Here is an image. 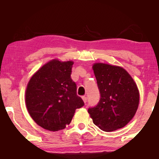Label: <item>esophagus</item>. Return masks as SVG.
<instances>
[{"label":"esophagus","mask_w":159,"mask_h":159,"mask_svg":"<svg viewBox=\"0 0 159 159\" xmlns=\"http://www.w3.org/2000/svg\"><path fill=\"white\" fill-rule=\"evenodd\" d=\"M82 99H83V102H84V103H86V102H87V98H86V97L83 96L82 97Z\"/></svg>","instance_id":"obj_1"}]
</instances>
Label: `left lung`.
Listing matches in <instances>:
<instances>
[{
    "mask_svg": "<svg viewBox=\"0 0 159 159\" xmlns=\"http://www.w3.org/2000/svg\"><path fill=\"white\" fill-rule=\"evenodd\" d=\"M93 69L100 93L98 104L88 109L94 124L105 132L124 127L138 108L135 82L122 67L95 63Z\"/></svg>",
    "mask_w": 159,
    "mask_h": 159,
    "instance_id": "8db88e82",
    "label": "left lung"
}]
</instances>
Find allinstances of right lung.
I'll return each mask as SVG.
<instances>
[{
	"mask_svg": "<svg viewBox=\"0 0 159 159\" xmlns=\"http://www.w3.org/2000/svg\"><path fill=\"white\" fill-rule=\"evenodd\" d=\"M74 61L53 60L38 70L26 87L29 114L45 130L57 131L71 123L75 111L84 105L71 78Z\"/></svg>",
	"mask_w": 159,
	"mask_h": 159,
	"instance_id": "add662e5",
	"label": "right lung"
}]
</instances>
